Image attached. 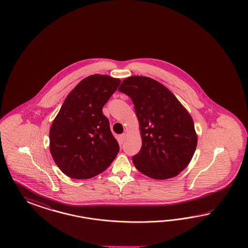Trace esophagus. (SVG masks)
Listing matches in <instances>:
<instances>
[{
    "instance_id": "obj_1",
    "label": "esophagus",
    "mask_w": 248,
    "mask_h": 248,
    "mask_svg": "<svg viewBox=\"0 0 248 248\" xmlns=\"http://www.w3.org/2000/svg\"><path fill=\"white\" fill-rule=\"evenodd\" d=\"M125 138H126V135H125V134L121 135L120 136H119V141H120V143H124V140H125Z\"/></svg>"
}]
</instances>
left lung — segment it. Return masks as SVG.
I'll list each match as a JSON object with an SVG mask.
<instances>
[{
    "instance_id": "1",
    "label": "left lung",
    "mask_w": 248,
    "mask_h": 248,
    "mask_svg": "<svg viewBox=\"0 0 248 248\" xmlns=\"http://www.w3.org/2000/svg\"><path fill=\"white\" fill-rule=\"evenodd\" d=\"M118 91L133 101L140 124L142 147L133 156L137 170L154 179L176 176L197 144L191 115L165 85L149 77H128Z\"/></svg>"
}]
</instances>
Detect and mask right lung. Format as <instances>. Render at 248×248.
Returning <instances> with one entry per match:
<instances>
[{
    "instance_id": "right-lung-1",
    "label": "right lung",
    "mask_w": 248,
    "mask_h": 248,
    "mask_svg": "<svg viewBox=\"0 0 248 248\" xmlns=\"http://www.w3.org/2000/svg\"><path fill=\"white\" fill-rule=\"evenodd\" d=\"M121 81L108 75L84 78L67 95L50 129V151L61 171L88 179L113 163L119 144L103 107Z\"/></svg>"
}]
</instances>
